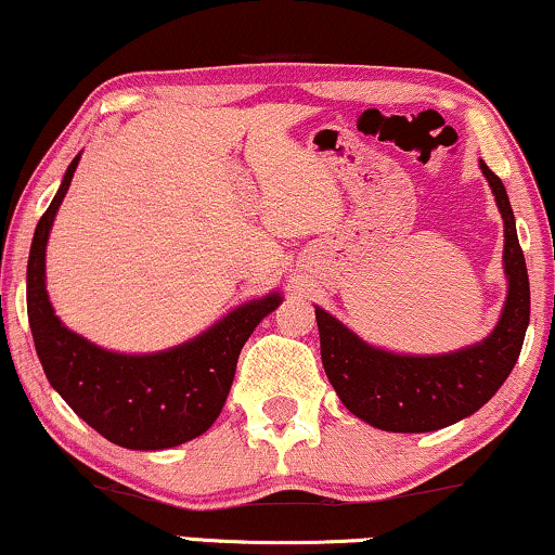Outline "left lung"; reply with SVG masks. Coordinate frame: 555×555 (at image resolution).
I'll return each instance as SVG.
<instances>
[{
    "instance_id": "1",
    "label": "left lung",
    "mask_w": 555,
    "mask_h": 555,
    "mask_svg": "<svg viewBox=\"0 0 555 555\" xmlns=\"http://www.w3.org/2000/svg\"><path fill=\"white\" fill-rule=\"evenodd\" d=\"M505 224L507 298L495 331L480 344L442 356H399L369 346L323 308H315L321 359L328 382L348 412L384 431H435L488 404L518 361L530 321V285L511 199L488 164Z\"/></svg>"
}]
</instances>
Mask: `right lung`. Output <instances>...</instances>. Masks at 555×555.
I'll list each match as a JSON object with an SVG mask.
<instances>
[{"instance_id":"1","label":"right lung","mask_w":555,"mask_h":555,"mask_svg":"<svg viewBox=\"0 0 555 555\" xmlns=\"http://www.w3.org/2000/svg\"><path fill=\"white\" fill-rule=\"evenodd\" d=\"M80 154L37 222L27 262V318L52 389L98 435L126 450H169L207 431L230 393L242 346L280 293L234 308L217 325L169 351L126 356L67 331L44 291V247Z\"/></svg>"}]
</instances>
